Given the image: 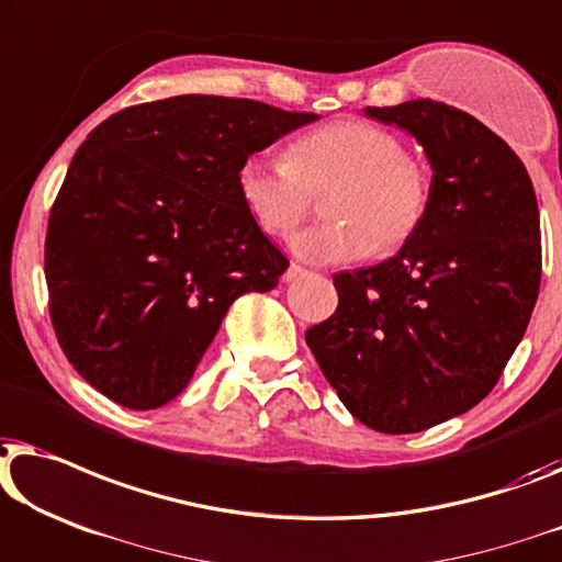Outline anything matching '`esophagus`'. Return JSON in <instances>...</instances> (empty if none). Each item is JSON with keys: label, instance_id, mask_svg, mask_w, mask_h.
I'll use <instances>...</instances> for the list:
<instances>
[{"label": "esophagus", "instance_id": "34e87169", "mask_svg": "<svg viewBox=\"0 0 562 562\" xmlns=\"http://www.w3.org/2000/svg\"><path fill=\"white\" fill-rule=\"evenodd\" d=\"M304 276H308L306 268H301L299 263H291V266L286 268V273H283V281L291 283V281H299V279H304Z\"/></svg>", "mask_w": 562, "mask_h": 562}]
</instances>
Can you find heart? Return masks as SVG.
I'll use <instances>...</instances> for the list:
<instances>
[{
	"label": "heart",
	"mask_w": 562,
	"mask_h": 562,
	"mask_svg": "<svg viewBox=\"0 0 562 562\" xmlns=\"http://www.w3.org/2000/svg\"><path fill=\"white\" fill-rule=\"evenodd\" d=\"M250 221L283 238L329 192L331 223L291 238L304 263L341 266L405 246L426 221L430 172L395 132L360 119L331 121L289 144L286 159L248 157L235 177Z\"/></svg>",
	"instance_id": "1"
}]
</instances>
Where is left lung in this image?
<instances>
[{"label": "left lung", "mask_w": 562, "mask_h": 562, "mask_svg": "<svg viewBox=\"0 0 562 562\" xmlns=\"http://www.w3.org/2000/svg\"><path fill=\"white\" fill-rule=\"evenodd\" d=\"M434 167L418 233L378 266L337 273V312L306 345L339 401L380 434H418L497 385L540 291V213L522 159L449 103L368 105Z\"/></svg>", "instance_id": "1"}]
</instances>
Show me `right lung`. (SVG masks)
Returning a JSON list of instances; mask_svg holds the SVG:
<instances>
[{"label":"right lung","instance_id":"right-lung-1","mask_svg":"<svg viewBox=\"0 0 562 562\" xmlns=\"http://www.w3.org/2000/svg\"><path fill=\"white\" fill-rule=\"evenodd\" d=\"M316 119L175 95L88 134L45 238L53 329L80 378L132 411L182 393L233 301L276 289L289 268L243 207L238 169Z\"/></svg>","mask_w":562,"mask_h":562}]
</instances>
